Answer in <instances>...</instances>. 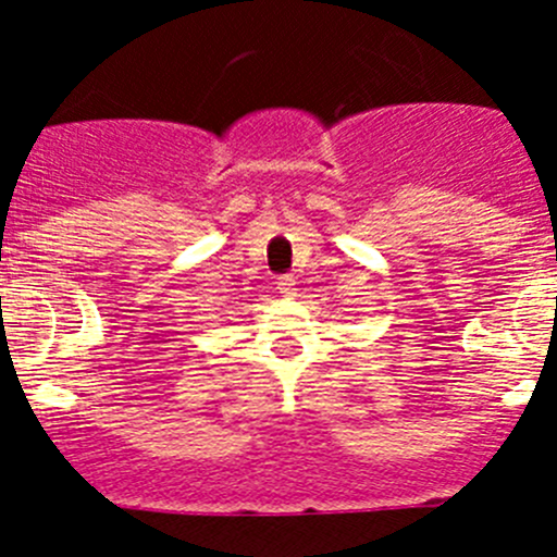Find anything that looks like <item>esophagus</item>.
Masks as SVG:
<instances>
[{"instance_id":"obj_1","label":"esophagus","mask_w":557,"mask_h":557,"mask_svg":"<svg viewBox=\"0 0 557 557\" xmlns=\"http://www.w3.org/2000/svg\"><path fill=\"white\" fill-rule=\"evenodd\" d=\"M294 277H280L277 280V288H280V294H285V296H290V294H294Z\"/></svg>"}]
</instances>
